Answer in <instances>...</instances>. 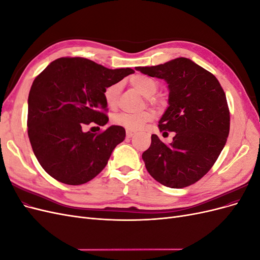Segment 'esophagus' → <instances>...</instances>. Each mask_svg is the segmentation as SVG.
I'll return each mask as SVG.
<instances>
[{
    "label": "esophagus",
    "mask_w": 260,
    "mask_h": 260,
    "mask_svg": "<svg viewBox=\"0 0 260 260\" xmlns=\"http://www.w3.org/2000/svg\"><path fill=\"white\" fill-rule=\"evenodd\" d=\"M135 135H136V131H133V130L127 129V131H125V136H127V138H132Z\"/></svg>",
    "instance_id": "esophagus-1"
}]
</instances>
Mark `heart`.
<instances>
[{
    "label": "heart",
    "mask_w": 260,
    "mask_h": 260,
    "mask_svg": "<svg viewBox=\"0 0 260 260\" xmlns=\"http://www.w3.org/2000/svg\"><path fill=\"white\" fill-rule=\"evenodd\" d=\"M133 88L138 90L143 96L151 98L157 92L158 84L152 79V78L146 76H135L130 80ZM121 85L120 83H114L108 85L104 90V100L109 107H114L117 103L118 95L120 93ZM154 118V114L152 112H143V113H120L115 116L114 121L122 125V127L130 130H139L143 127L147 122L151 121Z\"/></svg>",
    "instance_id": "b5f03b06"
}]
</instances>
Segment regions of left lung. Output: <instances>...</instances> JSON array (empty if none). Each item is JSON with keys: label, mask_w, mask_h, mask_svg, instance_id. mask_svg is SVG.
Masks as SVG:
<instances>
[{"label": "left lung", "mask_w": 260, "mask_h": 260, "mask_svg": "<svg viewBox=\"0 0 260 260\" xmlns=\"http://www.w3.org/2000/svg\"><path fill=\"white\" fill-rule=\"evenodd\" d=\"M168 84V107L158 125L176 132L166 145L156 135L142 154L147 171L165 186L182 188L205 176L223 149L230 130L225 94L217 78L185 57L136 67Z\"/></svg>", "instance_id": "1"}]
</instances>
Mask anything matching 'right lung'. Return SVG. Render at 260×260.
I'll return each instance as SVG.
<instances>
[{"label": "right lung", "mask_w": 260, "mask_h": 260, "mask_svg": "<svg viewBox=\"0 0 260 260\" xmlns=\"http://www.w3.org/2000/svg\"><path fill=\"white\" fill-rule=\"evenodd\" d=\"M133 73L86 58L61 57L36 78L28 96V136L38 161L51 177L80 185L105 168L125 130L111 125L96 135L83 127L107 123L104 90Z\"/></svg>", "instance_id": "1"}]
</instances>
